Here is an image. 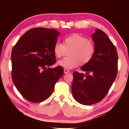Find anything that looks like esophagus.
<instances>
[{
	"label": "esophagus",
	"mask_w": 129,
	"mask_h": 129,
	"mask_svg": "<svg viewBox=\"0 0 129 129\" xmlns=\"http://www.w3.org/2000/svg\"><path fill=\"white\" fill-rule=\"evenodd\" d=\"M64 73L65 74L70 73V70H68V69H64Z\"/></svg>",
	"instance_id": "esophagus-1"
}]
</instances>
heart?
<instances>
[{
  "instance_id": "obj_1",
  "label": "heart",
  "mask_w": 129,
  "mask_h": 129,
  "mask_svg": "<svg viewBox=\"0 0 129 129\" xmlns=\"http://www.w3.org/2000/svg\"><path fill=\"white\" fill-rule=\"evenodd\" d=\"M95 50L94 42L77 33L65 38L63 44L56 42L53 46L54 56L59 59L68 50V57L60 60L58 64L69 69L75 68L79 64L84 65L89 63L94 56Z\"/></svg>"
}]
</instances>
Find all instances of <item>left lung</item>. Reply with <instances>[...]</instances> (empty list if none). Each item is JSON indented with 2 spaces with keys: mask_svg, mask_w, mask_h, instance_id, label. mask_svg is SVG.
Listing matches in <instances>:
<instances>
[{
  "mask_svg": "<svg viewBox=\"0 0 129 129\" xmlns=\"http://www.w3.org/2000/svg\"><path fill=\"white\" fill-rule=\"evenodd\" d=\"M96 50L90 61L81 68L86 75L73 72L72 91L75 99L84 105L101 101L117 76L118 55L116 47L106 33L97 29L92 35Z\"/></svg>",
  "mask_w": 129,
  "mask_h": 129,
  "instance_id": "1",
  "label": "left lung"
}]
</instances>
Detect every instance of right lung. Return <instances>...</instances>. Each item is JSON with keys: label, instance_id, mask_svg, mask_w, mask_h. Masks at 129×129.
<instances>
[{"label": "right lung", "instance_id": "1", "mask_svg": "<svg viewBox=\"0 0 129 129\" xmlns=\"http://www.w3.org/2000/svg\"><path fill=\"white\" fill-rule=\"evenodd\" d=\"M59 33L53 29L33 28L13 47L12 80L19 92L30 102L39 103L48 99L63 75L61 66L49 68L56 62L53 46Z\"/></svg>", "mask_w": 129, "mask_h": 129}]
</instances>
